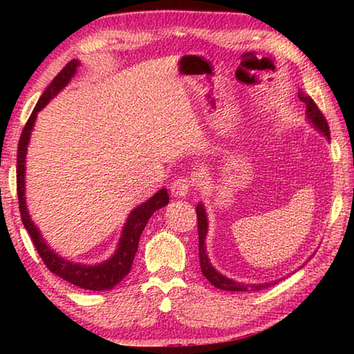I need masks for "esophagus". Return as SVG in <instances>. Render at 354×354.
I'll return each mask as SVG.
<instances>
[{
	"label": "esophagus",
	"mask_w": 354,
	"mask_h": 354,
	"mask_svg": "<svg viewBox=\"0 0 354 354\" xmlns=\"http://www.w3.org/2000/svg\"><path fill=\"white\" fill-rule=\"evenodd\" d=\"M192 185H194V183H192L190 178H187V176L178 178L171 183L170 192H171V195L175 196V198H184V196L189 195Z\"/></svg>",
	"instance_id": "34e87169"
}]
</instances>
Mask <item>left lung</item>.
I'll return each instance as SVG.
<instances>
[{
    "label": "left lung",
    "mask_w": 354,
    "mask_h": 354,
    "mask_svg": "<svg viewBox=\"0 0 354 354\" xmlns=\"http://www.w3.org/2000/svg\"><path fill=\"white\" fill-rule=\"evenodd\" d=\"M298 98L306 104V115L313 127L320 131V133L326 137L329 140V127L328 122L323 113L320 112L319 107L314 103V100L308 97V95L298 93ZM196 218H198V253H200V266H201V273L205 274L206 279L211 283L214 287L221 290H230V292H248V290H262L266 287L277 284L278 281H273V283H262V284H243L239 283V281H234L231 278H226L223 274L218 273L215 268L212 267L211 261L206 254V234H207V215L205 211V206L203 203H200L196 206Z\"/></svg>",
    "instance_id": "1"
}]
</instances>
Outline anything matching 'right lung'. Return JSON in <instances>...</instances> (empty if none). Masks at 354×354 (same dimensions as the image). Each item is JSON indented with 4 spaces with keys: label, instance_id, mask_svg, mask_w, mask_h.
Segmentation results:
<instances>
[{
    "label": "right lung",
    "instance_id": "right-lung-1",
    "mask_svg": "<svg viewBox=\"0 0 354 354\" xmlns=\"http://www.w3.org/2000/svg\"><path fill=\"white\" fill-rule=\"evenodd\" d=\"M80 67V61H70L65 67L61 70L55 80L51 81L50 86L45 88L41 93L39 103L35 104L31 117L23 128V133L19 142V151H17V194H19V206L21 214V221L25 225L26 231L31 236L34 247L40 254L41 261L45 262L48 270L57 274L59 278L68 281L73 286L81 287V289L87 290H109L113 286H117L127 274L131 272L133 267L134 256L139 248V241L142 236V231L145 230L148 220L151 215L158 211V209L169 205V194L167 189H160L158 194H154L151 198L142 203L140 206L131 211L128 215L127 223L123 226L122 237H120L118 247L109 259L95 266H86V263L80 262H70L64 257L55 253L50 247H48L45 239L41 237L39 227L34 225L26 209V196H25V160H26V151L28 143L31 139V131L34 128L35 118H37V112H40L44 107L50 103L56 95L62 91L75 76L76 68Z\"/></svg>",
    "mask_w": 354,
    "mask_h": 354
}]
</instances>
